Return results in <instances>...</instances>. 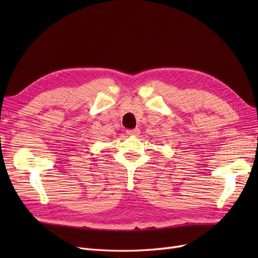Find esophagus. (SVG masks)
<instances>
[{
	"label": "esophagus",
	"mask_w": 258,
	"mask_h": 258,
	"mask_svg": "<svg viewBox=\"0 0 258 258\" xmlns=\"http://www.w3.org/2000/svg\"><path fill=\"white\" fill-rule=\"evenodd\" d=\"M127 135L128 136H138L140 135V130L139 129H132V130H127Z\"/></svg>",
	"instance_id": "esophagus-1"
}]
</instances>
